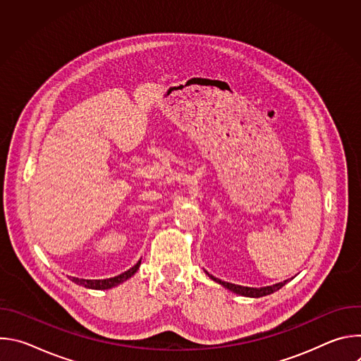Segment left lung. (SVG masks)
Masks as SVG:
<instances>
[{
    "label": "left lung",
    "mask_w": 361,
    "mask_h": 361,
    "mask_svg": "<svg viewBox=\"0 0 361 361\" xmlns=\"http://www.w3.org/2000/svg\"><path fill=\"white\" fill-rule=\"evenodd\" d=\"M210 279H213L214 281L220 283L221 286H224L226 288L231 290L233 293L235 294H240V295H245V297H263V295H269L277 290H280L288 280L283 281V283H279V284H274V286H267V287H262V288H252V287H243V286H237V284H231V283H226V281H221L216 277H213L212 274H209Z\"/></svg>",
    "instance_id": "1"
}]
</instances>
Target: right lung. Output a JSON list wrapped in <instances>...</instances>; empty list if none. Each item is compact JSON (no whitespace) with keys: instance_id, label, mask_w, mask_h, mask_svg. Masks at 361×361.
Segmentation results:
<instances>
[{"instance_id":"1","label":"right lung","mask_w":361,"mask_h":361,"mask_svg":"<svg viewBox=\"0 0 361 361\" xmlns=\"http://www.w3.org/2000/svg\"><path fill=\"white\" fill-rule=\"evenodd\" d=\"M141 264V260L134 266L131 267L130 270L121 273L120 276H116V277H111V279H106V280H82V279H77V277H73L71 280L80 286H84L87 288H92V290H107V288H111L123 281H126L127 279H130L140 267Z\"/></svg>"}]
</instances>
